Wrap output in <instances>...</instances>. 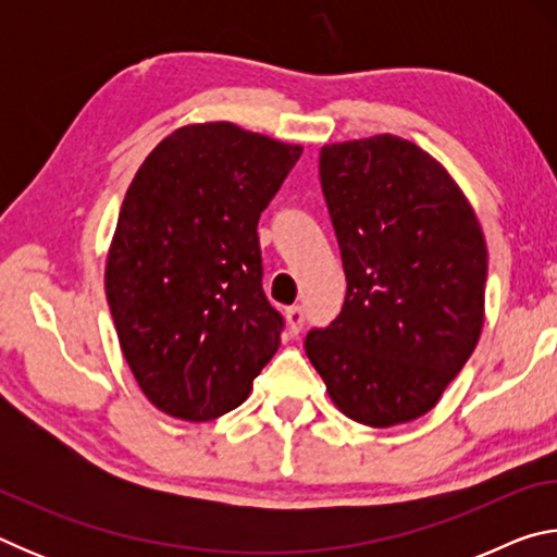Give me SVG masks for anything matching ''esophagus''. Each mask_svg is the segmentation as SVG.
<instances>
[{
  "label": "esophagus",
  "instance_id": "obj_1",
  "mask_svg": "<svg viewBox=\"0 0 557 557\" xmlns=\"http://www.w3.org/2000/svg\"><path fill=\"white\" fill-rule=\"evenodd\" d=\"M285 319H287V329L292 334H299L301 326H305V309L301 307H287L285 309Z\"/></svg>",
  "mask_w": 557,
  "mask_h": 557
}]
</instances>
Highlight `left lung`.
I'll return each mask as SVG.
<instances>
[{
  "label": "left lung",
  "mask_w": 557,
  "mask_h": 557,
  "mask_svg": "<svg viewBox=\"0 0 557 557\" xmlns=\"http://www.w3.org/2000/svg\"><path fill=\"white\" fill-rule=\"evenodd\" d=\"M319 178L346 299L305 351L346 418L410 422L435 408L482 334V225L447 169L395 135L324 145Z\"/></svg>",
  "instance_id": "1"
}]
</instances>
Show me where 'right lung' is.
<instances>
[{
    "label": "right lung",
    "instance_id": "obj_1",
    "mask_svg": "<svg viewBox=\"0 0 557 557\" xmlns=\"http://www.w3.org/2000/svg\"><path fill=\"white\" fill-rule=\"evenodd\" d=\"M299 154L203 122L164 137L132 178L106 295L129 371L172 418L238 408L277 351L285 319L262 292L258 221Z\"/></svg>",
    "mask_w": 557,
    "mask_h": 557
}]
</instances>
